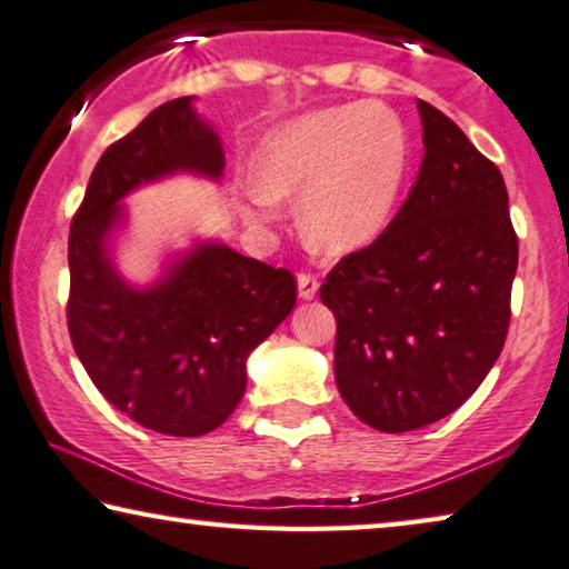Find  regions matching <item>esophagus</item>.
<instances>
[{"mask_svg": "<svg viewBox=\"0 0 569 569\" xmlns=\"http://www.w3.org/2000/svg\"><path fill=\"white\" fill-rule=\"evenodd\" d=\"M318 277L316 274H308V271H302V274H298V292L302 300H312L318 295Z\"/></svg>", "mask_w": 569, "mask_h": 569, "instance_id": "34e87169", "label": "esophagus"}]
</instances>
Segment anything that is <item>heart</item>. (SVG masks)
<instances>
[{"instance_id":"1","label":"heart","mask_w":569,"mask_h":569,"mask_svg":"<svg viewBox=\"0 0 569 569\" xmlns=\"http://www.w3.org/2000/svg\"><path fill=\"white\" fill-rule=\"evenodd\" d=\"M406 174L408 138L398 114L377 102L326 107L269 136L246 218L267 223L277 200L302 194L305 241L326 257H346L392 223Z\"/></svg>"}]
</instances>
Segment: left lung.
Here are the masks:
<instances>
[{
    "label": "left lung",
    "mask_w": 569,
    "mask_h": 569,
    "mask_svg": "<svg viewBox=\"0 0 569 569\" xmlns=\"http://www.w3.org/2000/svg\"><path fill=\"white\" fill-rule=\"evenodd\" d=\"M418 112L426 153L408 200L320 287L341 398L385 433L441 421L480 387L503 351L518 267L500 169L433 104Z\"/></svg>",
    "instance_id": "8db88e82"
}]
</instances>
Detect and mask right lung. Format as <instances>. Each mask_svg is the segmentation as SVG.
I'll return each instance as SVG.
<instances>
[{
	"label": "right lung",
	"instance_id": "1",
	"mask_svg": "<svg viewBox=\"0 0 569 569\" xmlns=\"http://www.w3.org/2000/svg\"><path fill=\"white\" fill-rule=\"evenodd\" d=\"M192 100L156 107L107 148L69 236L73 351L114 408L169 436L210 433L233 413L246 359L298 300L292 271L218 241L179 253L148 287L126 282L114 267L112 233L128 220L122 197L179 171L223 177L220 136Z\"/></svg>",
	"mask_w": 569,
	"mask_h": 569
}]
</instances>
